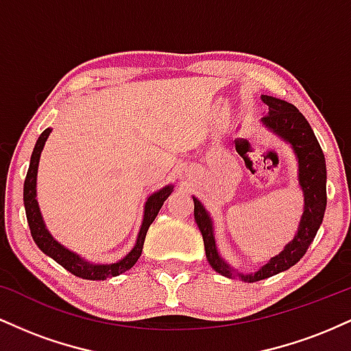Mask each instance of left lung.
I'll list each match as a JSON object with an SVG mask.
<instances>
[{"label": "left lung", "instance_id": "left-lung-1", "mask_svg": "<svg viewBox=\"0 0 351 351\" xmlns=\"http://www.w3.org/2000/svg\"><path fill=\"white\" fill-rule=\"evenodd\" d=\"M263 102L269 107V112L263 117L265 128L276 134L279 138L287 142L299 160V184L304 193V213L293 239L285 245L282 251L274 256L267 264L259 271L251 274L236 272L217 252L215 239V228L213 219L201 204L198 198L195 201V221L198 224L204 241V251L209 265L221 276L229 279H241L244 282H257L276 276V274L287 271L295 265L307 252L312 244L322 221H324L325 206H327V167L325 156L322 152L312 127L307 119L300 114L299 108L285 100L263 95Z\"/></svg>", "mask_w": 351, "mask_h": 351}]
</instances>
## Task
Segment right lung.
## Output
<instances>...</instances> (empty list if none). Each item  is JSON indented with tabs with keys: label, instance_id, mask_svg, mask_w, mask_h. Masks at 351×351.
Segmentation results:
<instances>
[{
	"label": "right lung",
	"instance_id": "obj_1",
	"mask_svg": "<svg viewBox=\"0 0 351 351\" xmlns=\"http://www.w3.org/2000/svg\"><path fill=\"white\" fill-rule=\"evenodd\" d=\"M51 134V128H46L41 135H39L38 142L34 145L33 155H31L29 162V170H27L26 180H24V208H26V217L27 224H29L31 236H33L34 243L38 244V247L46 254V256L52 257L56 263L62 265L66 271H69L74 276L80 277V279L87 280H106L108 277L120 276V274L127 272L128 269H132L135 265L138 257L142 256V249L145 243V236H147L148 228L155 221L156 215L162 209L165 199L171 195L173 184H167V186L158 189L156 193H153L152 196H148L147 203L143 208V221L142 226H140L138 236H136V243L130 252L123 257V259L117 261L114 264H90L86 259L79 256V254L69 251L67 247H64L59 241H56L51 236V232L47 231L46 224H44L41 209H39L38 199H36V180H38V167H39V158H41V152L46 143L47 136Z\"/></svg>",
	"mask_w": 351,
	"mask_h": 351
}]
</instances>
